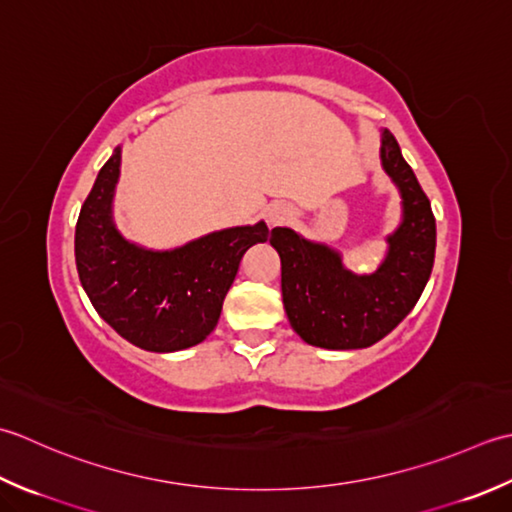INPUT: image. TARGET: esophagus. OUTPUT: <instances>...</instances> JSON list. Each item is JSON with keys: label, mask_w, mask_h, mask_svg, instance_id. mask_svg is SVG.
I'll use <instances>...</instances> for the list:
<instances>
[{"label": "esophagus", "mask_w": 512, "mask_h": 512, "mask_svg": "<svg viewBox=\"0 0 512 512\" xmlns=\"http://www.w3.org/2000/svg\"><path fill=\"white\" fill-rule=\"evenodd\" d=\"M287 216H289L287 207L274 205V207H269V210H267V223H269V225H278V223H283Z\"/></svg>", "instance_id": "34e87169"}]
</instances>
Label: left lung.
Listing matches in <instances>:
<instances>
[{
    "label": "left lung",
    "instance_id": "1",
    "mask_svg": "<svg viewBox=\"0 0 512 512\" xmlns=\"http://www.w3.org/2000/svg\"><path fill=\"white\" fill-rule=\"evenodd\" d=\"M380 159L400 190L402 223L387 236V256L373 274H353L336 249L307 241L294 229H271L269 243L283 265L280 287L287 318L314 347H371L409 316L431 276L435 216L389 130L382 132Z\"/></svg>",
    "mask_w": 512,
    "mask_h": 512
}]
</instances>
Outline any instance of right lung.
Wrapping results in <instances>:
<instances>
[{
  "instance_id": "1",
  "label": "right lung",
  "mask_w": 512,
  "mask_h": 512,
  "mask_svg": "<svg viewBox=\"0 0 512 512\" xmlns=\"http://www.w3.org/2000/svg\"><path fill=\"white\" fill-rule=\"evenodd\" d=\"M121 148L81 205L75 260L97 314L134 347L156 353L203 342L221 318L223 300L249 247L265 243L267 225L229 227L183 247L154 252L125 241L112 221Z\"/></svg>"
}]
</instances>
